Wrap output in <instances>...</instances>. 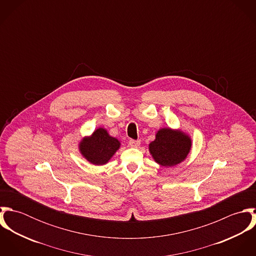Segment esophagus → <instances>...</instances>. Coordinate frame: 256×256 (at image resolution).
Instances as JSON below:
<instances>
[{"label":"esophagus","mask_w":256,"mask_h":256,"mask_svg":"<svg viewBox=\"0 0 256 256\" xmlns=\"http://www.w3.org/2000/svg\"><path fill=\"white\" fill-rule=\"evenodd\" d=\"M129 146H131V148H138V146H140V141H138V140H130L129 141Z\"/></svg>","instance_id":"esophagus-1"}]
</instances>
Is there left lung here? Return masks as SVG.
Wrapping results in <instances>:
<instances>
[{"label": "left lung", "mask_w": 256, "mask_h": 256, "mask_svg": "<svg viewBox=\"0 0 256 256\" xmlns=\"http://www.w3.org/2000/svg\"><path fill=\"white\" fill-rule=\"evenodd\" d=\"M191 148V139L180 130L162 128L148 145L154 160L162 166H172L184 160Z\"/></svg>", "instance_id": "8db88e82"}]
</instances>
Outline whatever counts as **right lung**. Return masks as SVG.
<instances>
[{
	"instance_id": "add662e5",
	"label": "right lung",
	"mask_w": 256,
	"mask_h": 256,
	"mask_svg": "<svg viewBox=\"0 0 256 256\" xmlns=\"http://www.w3.org/2000/svg\"><path fill=\"white\" fill-rule=\"evenodd\" d=\"M120 142L110 136L104 128L96 129L90 137L84 138L80 143V154L92 164H106L115 152L119 148Z\"/></svg>"
}]
</instances>
